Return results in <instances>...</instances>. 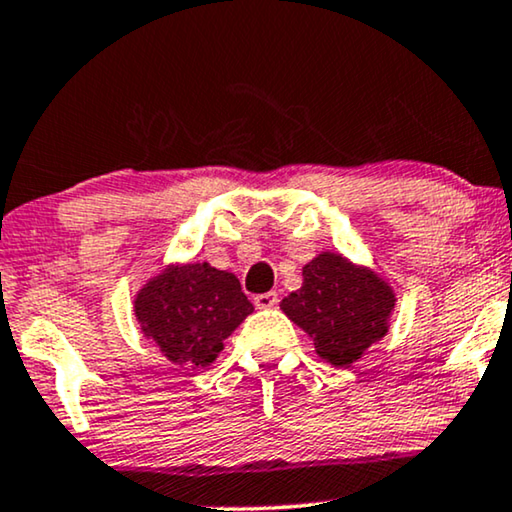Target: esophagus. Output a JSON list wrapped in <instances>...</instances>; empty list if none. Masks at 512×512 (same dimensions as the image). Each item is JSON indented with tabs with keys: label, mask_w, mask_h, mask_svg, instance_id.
<instances>
[{
	"label": "esophagus",
	"mask_w": 512,
	"mask_h": 512,
	"mask_svg": "<svg viewBox=\"0 0 512 512\" xmlns=\"http://www.w3.org/2000/svg\"><path fill=\"white\" fill-rule=\"evenodd\" d=\"M279 303V296L277 291H268V293H258L254 296V305L258 310H270V307H275Z\"/></svg>",
	"instance_id": "obj_1"
}]
</instances>
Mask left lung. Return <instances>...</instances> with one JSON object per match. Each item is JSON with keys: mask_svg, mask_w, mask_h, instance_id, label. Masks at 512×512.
<instances>
[{"mask_svg": "<svg viewBox=\"0 0 512 512\" xmlns=\"http://www.w3.org/2000/svg\"><path fill=\"white\" fill-rule=\"evenodd\" d=\"M282 310L310 335L321 359L349 368L387 333L394 293L373 272L321 254L305 265L303 286L282 300Z\"/></svg>", "mask_w": 512, "mask_h": 512, "instance_id": "left-lung-1", "label": "left lung"}]
</instances>
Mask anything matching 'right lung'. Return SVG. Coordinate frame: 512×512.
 <instances>
[{"mask_svg": "<svg viewBox=\"0 0 512 512\" xmlns=\"http://www.w3.org/2000/svg\"><path fill=\"white\" fill-rule=\"evenodd\" d=\"M240 279L209 263L170 268L142 289L135 314L146 338L172 363L205 368L223 349V340L251 314Z\"/></svg>", "mask_w": 512, "mask_h": 512, "instance_id": "right-lung-1", "label": "right lung"}]
</instances>
